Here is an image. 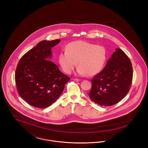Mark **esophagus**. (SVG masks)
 <instances>
[{
    "label": "esophagus",
    "mask_w": 148,
    "mask_h": 148,
    "mask_svg": "<svg viewBox=\"0 0 148 148\" xmlns=\"http://www.w3.org/2000/svg\"><path fill=\"white\" fill-rule=\"evenodd\" d=\"M74 81H75V82H79L80 80V79H73Z\"/></svg>",
    "instance_id": "esophagus-1"
}]
</instances>
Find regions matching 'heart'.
<instances>
[{
	"label": "heart",
	"mask_w": 148,
	"mask_h": 148,
	"mask_svg": "<svg viewBox=\"0 0 148 148\" xmlns=\"http://www.w3.org/2000/svg\"><path fill=\"white\" fill-rule=\"evenodd\" d=\"M66 50L60 53L58 61L67 74H71L74 70L77 61V74L94 76L102 70L107 59L104 47L83 40L70 42Z\"/></svg>",
	"instance_id": "b5f03b06"
}]
</instances>
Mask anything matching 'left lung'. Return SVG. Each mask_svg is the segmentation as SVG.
I'll return each mask as SVG.
<instances>
[{
    "label": "left lung",
    "instance_id": "8db88e82",
    "mask_svg": "<svg viewBox=\"0 0 148 148\" xmlns=\"http://www.w3.org/2000/svg\"><path fill=\"white\" fill-rule=\"evenodd\" d=\"M132 64L125 53L116 48L104 68L94 77L89 96L101 106H113L129 91L133 79Z\"/></svg>",
    "mask_w": 148,
    "mask_h": 148
}]
</instances>
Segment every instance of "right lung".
Listing matches in <instances>:
<instances>
[{
	"label": "right lung",
	"mask_w": 148,
	"mask_h": 148,
	"mask_svg": "<svg viewBox=\"0 0 148 148\" xmlns=\"http://www.w3.org/2000/svg\"><path fill=\"white\" fill-rule=\"evenodd\" d=\"M60 42L42 40L29 50L18 64L15 80L21 98L30 106L45 108L56 102L70 77L51 60V49Z\"/></svg>",
	"instance_id": "obj_1"
}]
</instances>
